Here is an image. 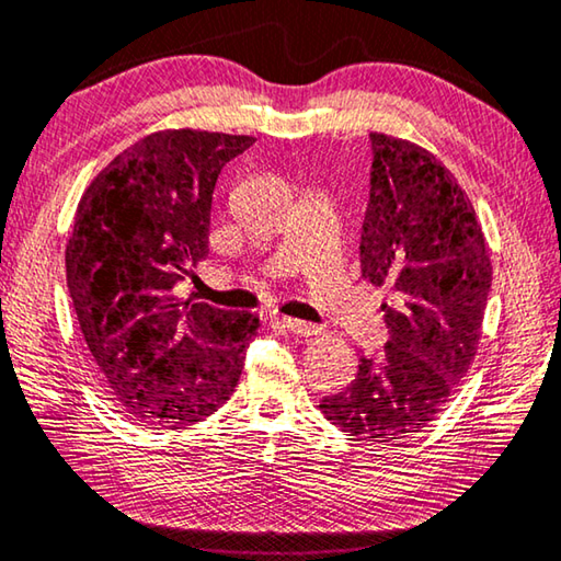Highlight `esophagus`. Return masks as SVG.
<instances>
[{
  "label": "esophagus",
  "mask_w": 561,
  "mask_h": 561,
  "mask_svg": "<svg viewBox=\"0 0 561 561\" xmlns=\"http://www.w3.org/2000/svg\"><path fill=\"white\" fill-rule=\"evenodd\" d=\"M280 325L286 328V330H290V333L302 335V337H308V335H318V333H320V328H318V325H313V323H306V320H296V318H280Z\"/></svg>",
  "instance_id": "esophagus-1"
}]
</instances>
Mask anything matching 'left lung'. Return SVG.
Segmentation results:
<instances>
[{
    "instance_id": "left-lung-1",
    "label": "left lung",
    "mask_w": 561,
    "mask_h": 561,
    "mask_svg": "<svg viewBox=\"0 0 561 561\" xmlns=\"http://www.w3.org/2000/svg\"><path fill=\"white\" fill-rule=\"evenodd\" d=\"M370 204L360 236L363 278L388 286L390 341L360 357L355 380L320 400L353 437L394 443L422 433L470 370L482 337L492 263L472 201L435 153L370 134Z\"/></svg>"
}]
</instances>
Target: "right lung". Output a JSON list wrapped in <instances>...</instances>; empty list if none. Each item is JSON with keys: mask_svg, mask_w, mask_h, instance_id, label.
Instances as JSON below:
<instances>
[{"mask_svg": "<svg viewBox=\"0 0 561 561\" xmlns=\"http://www.w3.org/2000/svg\"><path fill=\"white\" fill-rule=\"evenodd\" d=\"M253 141L153 131L81 194L67 243L73 313L106 392L139 425H196L241 378L259 316L183 302L173 286L208 255L216 179Z\"/></svg>", "mask_w": 561, "mask_h": 561, "instance_id": "1", "label": "right lung"}]
</instances>
